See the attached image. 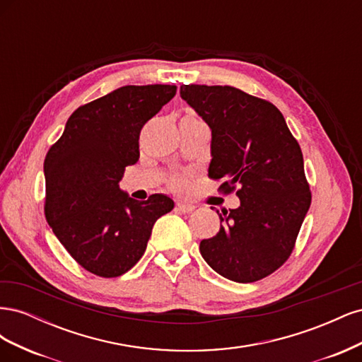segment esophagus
I'll return each instance as SVG.
<instances>
[{
	"mask_svg": "<svg viewBox=\"0 0 362 362\" xmlns=\"http://www.w3.org/2000/svg\"><path fill=\"white\" fill-rule=\"evenodd\" d=\"M177 208L181 213H192L196 206L193 204H189V202H178Z\"/></svg>",
	"mask_w": 362,
	"mask_h": 362,
	"instance_id": "34e87169",
	"label": "esophagus"
}]
</instances>
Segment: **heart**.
<instances>
[{"instance_id":"b5f03b06","label":"heart","mask_w":362,"mask_h":362,"mask_svg":"<svg viewBox=\"0 0 362 362\" xmlns=\"http://www.w3.org/2000/svg\"><path fill=\"white\" fill-rule=\"evenodd\" d=\"M185 117H194V116L193 115H187ZM170 187L173 190H177V192H184L185 189L189 187V182H187V180L182 178V177H175V178L170 180Z\"/></svg>"}]
</instances>
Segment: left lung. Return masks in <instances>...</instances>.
Returning <instances> with one entry per match:
<instances>
[{
    "instance_id": "1",
    "label": "left lung",
    "mask_w": 362,
    "mask_h": 362,
    "mask_svg": "<svg viewBox=\"0 0 362 362\" xmlns=\"http://www.w3.org/2000/svg\"><path fill=\"white\" fill-rule=\"evenodd\" d=\"M180 95L211 129L208 177L225 193L240 187V206L217 210L221 229L201 255L234 282L266 278L290 257L311 205L298 140L275 105L235 87L182 84Z\"/></svg>"
}]
</instances>
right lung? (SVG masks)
<instances>
[{
	"label": "right lung",
	"instance_id": "right-lung-1",
	"mask_svg": "<svg viewBox=\"0 0 362 362\" xmlns=\"http://www.w3.org/2000/svg\"><path fill=\"white\" fill-rule=\"evenodd\" d=\"M177 93V86H124L81 105L43 163L45 216L81 267L103 278L124 275L145 254L152 226L173 201H136L119 189L136 164L140 129Z\"/></svg>",
	"mask_w": 362,
	"mask_h": 362
}]
</instances>
